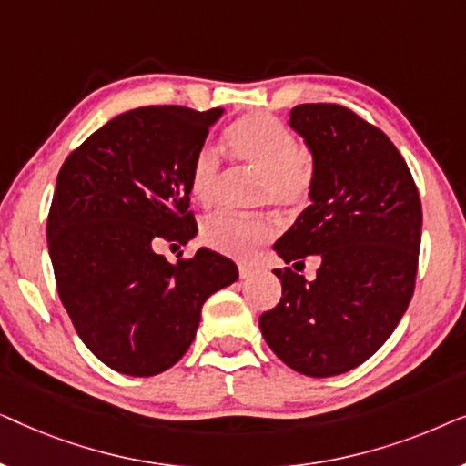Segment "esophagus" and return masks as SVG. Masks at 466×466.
Masks as SVG:
<instances>
[{
  "label": "esophagus",
  "mask_w": 466,
  "mask_h": 466,
  "mask_svg": "<svg viewBox=\"0 0 466 466\" xmlns=\"http://www.w3.org/2000/svg\"><path fill=\"white\" fill-rule=\"evenodd\" d=\"M254 273V267L250 265H239V278L241 279H248Z\"/></svg>",
  "instance_id": "1"
}]
</instances>
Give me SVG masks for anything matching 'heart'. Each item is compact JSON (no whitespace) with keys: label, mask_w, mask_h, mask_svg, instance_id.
I'll return each instance as SVG.
<instances>
[{"label":"heart","mask_w":466,"mask_h":466,"mask_svg":"<svg viewBox=\"0 0 466 466\" xmlns=\"http://www.w3.org/2000/svg\"><path fill=\"white\" fill-rule=\"evenodd\" d=\"M227 148L241 169L258 176L252 199L276 206L279 212H299L308 206L314 184V161L297 137L269 114H248L225 131ZM222 163L214 148L197 152L190 167V195L201 206L214 203L222 187ZM273 225L265 214L216 212L201 225V241L233 258H248L267 244Z\"/></svg>","instance_id":"heart-1"}]
</instances>
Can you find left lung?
<instances>
[{"instance_id": "obj_1", "label": "left lung", "mask_w": 466, "mask_h": 466, "mask_svg": "<svg viewBox=\"0 0 466 466\" xmlns=\"http://www.w3.org/2000/svg\"><path fill=\"white\" fill-rule=\"evenodd\" d=\"M290 127L314 157L311 206L273 250L298 268L318 256L317 279L273 273L282 299L260 316L279 360L309 378L359 367L384 346L411 301L422 203L397 146L339 104H301Z\"/></svg>"}]
</instances>
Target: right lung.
<instances>
[{"label": "right lung", "mask_w": 466, "mask_h": 466, "mask_svg": "<svg viewBox=\"0 0 466 466\" xmlns=\"http://www.w3.org/2000/svg\"><path fill=\"white\" fill-rule=\"evenodd\" d=\"M222 107L146 106L118 114L66 158L46 238L56 290L76 333L114 371H167L195 339L209 295L238 267L199 248L169 263L161 241L187 244L190 167ZM182 257V254H180Z\"/></svg>", "instance_id": "obj_1"}]
</instances>
